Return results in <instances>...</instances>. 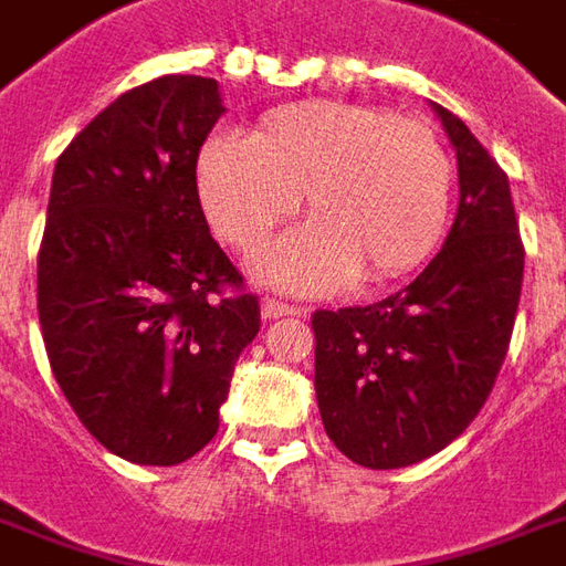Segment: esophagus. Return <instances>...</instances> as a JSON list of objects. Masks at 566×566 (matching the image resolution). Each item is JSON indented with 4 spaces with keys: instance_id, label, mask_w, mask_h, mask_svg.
<instances>
[{
    "instance_id": "34e87169",
    "label": "esophagus",
    "mask_w": 566,
    "mask_h": 566,
    "mask_svg": "<svg viewBox=\"0 0 566 566\" xmlns=\"http://www.w3.org/2000/svg\"><path fill=\"white\" fill-rule=\"evenodd\" d=\"M260 310H263V318H284V315H300V310H296V306H287V303H282V300H272V296H263Z\"/></svg>"
}]
</instances>
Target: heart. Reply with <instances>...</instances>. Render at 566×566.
<instances>
[{"label": "heart", "mask_w": 566, "mask_h": 566, "mask_svg": "<svg viewBox=\"0 0 566 566\" xmlns=\"http://www.w3.org/2000/svg\"><path fill=\"white\" fill-rule=\"evenodd\" d=\"M201 208L235 251H254L300 211L310 227L254 256L284 291H339L413 270L448 223L453 165L429 122L343 101L272 109L248 137L217 134L196 165Z\"/></svg>", "instance_id": "b5f03b06"}]
</instances>
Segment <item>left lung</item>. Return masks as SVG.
Listing matches in <instances>:
<instances>
[{
    "mask_svg": "<svg viewBox=\"0 0 566 566\" xmlns=\"http://www.w3.org/2000/svg\"><path fill=\"white\" fill-rule=\"evenodd\" d=\"M432 109L460 171L448 242L398 294L312 315L324 432L365 469L413 465L465 432L503 367L521 300L509 177L462 118Z\"/></svg>",
    "mask_w": 566,
    "mask_h": 566,
    "instance_id": "1",
    "label": "left lung"
}]
</instances>
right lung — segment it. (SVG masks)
Returning a JSON list of instances; mask_svg holds the SVG:
<instances>
[{
	"label": "right lung",
	"mask_w": 566,
	"mask_h": 566,
	"mask_svg": "<svg viewBox=\"0 0 566 566\" xmlns=\"http://www.w3.org/2000/svg\"><path fill=\"white\" fill-rule=\"evenodd\" d=\"M217 78L125 91L51 177L39 324L82 426L137 465H177L220 429L260 300L214 242L196 161L223 116Z\"/></svg>",
	"instance_id": "1"
}]
</instances>
